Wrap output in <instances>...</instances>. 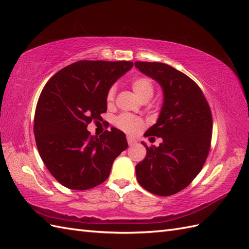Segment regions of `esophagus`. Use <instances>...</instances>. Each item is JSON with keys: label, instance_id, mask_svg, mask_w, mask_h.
Returning <instances> with one entry per match:
<instances>
[{"label": "esophagus", "instance_id": "obj_1", "mask_svg": "<svg viewBox=\"0 0 249 249\" xmlns=\"http://www.w3.org/2000/svg\"><path fill=\"white\" fill-rule=\"evenodd\" d=\"M127 142H128L129 146H132V145L137 144V140H135V139L131 138V137H128V138H127Z\"/></svg>", "mask_w": 249, "mask_h": 249}]
</instances>
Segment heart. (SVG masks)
Here are the masks:
<instances>
[{"label": "heart", "mask_w": 249, "mask_h": 249, "mask_svg": "<svg viewBox=\"0 0 249 249\" xmlns=\"http://www.w3.org/2000/svg\"><path fill=\"white\" fill-rule=\"evenodd\" d=\"M131 87L138 97L144 102L149 101L155 94V83L148 76H138L131 82ZM117 86L112 85L108 89L106 99L108 103H112L116 98ZM114 125L122 131L129 135H138L144 128V122L141 118L130 113H121L114 119Z\"/></svg>", "instance_id": "b5f03b06"}]
</instances>
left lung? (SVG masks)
I'll list each match as a JSON object with an SVG mask.
<instances>
[{"mask_svg": "<svg viewBox=\"0 0 249 249\" xmlns=\"http://www.w3.org/2000/svg\"><path fill=\"white\" fill-rule=\"evenodd\" d=\"M135 66L163 88L164 103L157 123L145 137L161 138L159 147H146L136 166L137 179L149 193L167 196L187 187L200 173L210 149L212 110L195 81L167 64L136 62Z\"/></svg>", "mask_w": 249, "mask_h": 249, "instance_id": "8db88e82", "label": "left lung"}]
</instances>
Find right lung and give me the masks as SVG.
<instances>
[{
	"label": "right lung",
	"instance_id": "obj_1",
	"mask_svg": "<svg viewBox=\"0 0 249 249\" xmlns=\"http://www.w3.org/2000/svg\"><path fill=\"white\" fill-rule=\"evenodd\" d=\"M132 62L79 61L56 72L37 101L34 132L40 157L63 186L90 189L109 177L112 163L128 147L125 133L112 127L98 138L88 124L102 121L107 91Z\"/></svg>",
	"mask_w": 249,
	"mask_h": 249
}]
</instances>
